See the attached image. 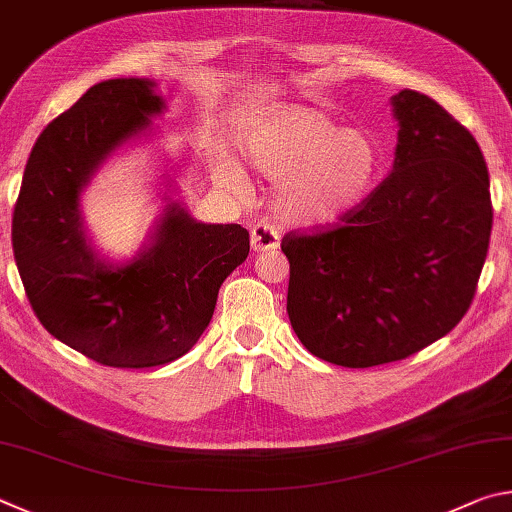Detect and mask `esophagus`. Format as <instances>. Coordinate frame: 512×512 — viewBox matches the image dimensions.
Masks as SVG:
<instances>
[{
  "label": "esophagus",
  "mask_w": 512,
  "mask_h": 512,
  "mask_svg": "<svg viewBox=\"0 0 512 512\" xmlns=\"http://www.w3.org/2000/svg\"><path fill=\"white\" fill-rule=\"evenodd\" d=\"M249 240H251V249L254 251H272L279 247V233L265 222H258L256 227L251 229Z\"/></svg>",
  "instance_id": "obj_1"
}]
</instances>
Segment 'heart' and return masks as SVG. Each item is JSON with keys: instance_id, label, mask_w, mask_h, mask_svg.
Segmentation results:
<instances>
[{"instance_id": "1", "label": "heart", "mask_w": 512, "mask_h": 512, "mask_svg": "<svg viewBox=\"0 0 512 512\" xmlns=\"http://www.w3.org/2000/svg\"><path fill=\"white\" fill-rule=\"evenodd\" d=\"M247 164L270 182L274 213L294 227H330L369 200L382 173V148L369 130L342 128L306 105L263 114L245 141ZM224 182L240 188V170L222 166Z\"/></svg>"}]
</instances>
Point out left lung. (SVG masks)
Here are the masks:
<instances>
[{"label":"left lung","mask_w":512,"mask_h":512,"mask_svg":"<svg viewBox=\"0 0 512 512\" xmlns=\"http://www.w3.org/2000/svg\"><path fill=\"white\" fill-rule=\"evenodd\" d=\"M393 168L342 227L285 236L288 315L308 351L366 369L423 351L468 312L492 204L479 143L434 98L391 96Z\"/></svg>","instance_id":"left-lung-1"}]
</instances>
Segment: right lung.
Listing matches in <instances>:
<instances>
[{"instance_id":"1","label":"right lung","mask_w":512,"mask_h":512,"mask_svg":"<svg viewBox=\"0 0 512 512\" xmlns=\"http://www.w3.org/2000/svg\"><path fill=\"white\" fill-rule=\"evenodd\" d=\"M166 101L150 78L96 83L53 119L26 161L13 213V254L40 324L114 369H150L186 355L213 317L222 281L245 263L240 224L195 220L170 170L161 213L137 254L98 251L83 193L116 152L150 141Z\"/></svg>"}]
</instances>
